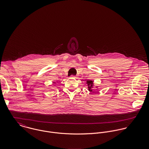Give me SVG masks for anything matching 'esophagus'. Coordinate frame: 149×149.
<instances>
[{
	"instance_id": "obj_1",
	"label": "esophagus",
	"mask_w": 149,
	"mask_h": 149,
	"mask_svg": "<svg viewBox=\"0 0 149 149\" xmlns=\"http://www.w3.org/2000/svg\"><path fill=\"white\" fill-rule=\"evenodd\" d=\"M71 77L73 78H74V79H76V76H72Z\"/></svg>"
}]
</instances>
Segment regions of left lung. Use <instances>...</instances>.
<instances>
[{
    "instance_id": "1",
    "label": "left lung",
    "mask_w": 149,
    "mask_h": 149,
    "mask_svg": "<svg viewBox=\"0 0 149 149\" xmlns=\"http://www.w3.org/2000/svg\"><path fill=\"white\" fill-rule=\"evenodd\" d=\"M86 84L88 85V90L89 92H91L92 93H94V91H93V87L94 86V83H93V81L92 80H87L86 81ZM98 86H96V88H97Z\"/></svg>"
}]
</instances>
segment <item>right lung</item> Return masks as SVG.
<instances>
[{
    "label": "right lung",
    "instance_id": "obj_1",
    "mask_svg": "<svg viewBox=\"0 0 149 149\" xmlns=\"http://www.w3.org/2000/svg\"><path fill=\"white\" fill-rule=\"evenodd\" d=\"M53 84H56V83L55 82H53Z\"/></svg>",
    "mask_w": 149,
    "mask_h": 149
}]
</instances>
